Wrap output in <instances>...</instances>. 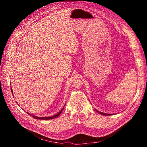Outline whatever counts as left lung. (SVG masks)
<instances>
[{
  "mask_svg": "<svg viewBox=\"0 0 147 147\" xmlns=\"http://www.w3.org/2000/svg\"><path fill=\"white\" fill-rule=\"evenodd\" d=\"M94 110H95L96 112H97V113H100V114H101V115H113L112 113H103V112H99V111L97 110L96 109H94Z\"/></svg>",
  "mask_w": 147,
  "mask_h": 147,
  "instance_id": "8db88e82",
  "label": "left lung"
}]
</instances>
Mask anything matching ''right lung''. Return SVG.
<instances>
[{
    "label": "right lung",
    "mask_w": 147,
    "mask_h": 147,
    "mask_svg": "<svg viewBox=\"0 0 147 147\" xmlns=\"http://www.w3.org/2000/svg\"><path fill=\"white\" fill-rule=\"evenodd\" d=\"M11 93H12V94L13 95V91H12V88H11ZM17 103V104L19 105V104H18V102H16ZM65 106V105H64ZM64 107L59 112L57 113V114H56V115H53V116H51V117H37V116H35V115H32V114H31V113H29V112H27V113H28L29 115H30V116H32L34 118H35V119H53V118H56V117H59V115L61 114V113H62V112H63V110H64Z\"/></svg>",
    "instance_id": "1"
}]
</instances>
